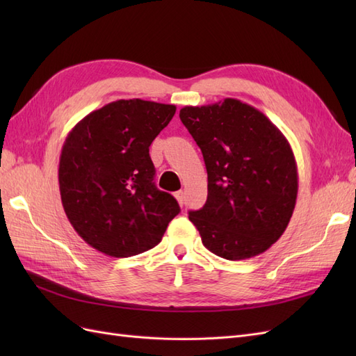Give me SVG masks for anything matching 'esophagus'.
I'll use <instances>...</instances> for the list:
<instances>
[{
  "mask_svg": "<svg viewBox=\"0 0 356 356\" xmlns=\"http://www.w3.org/2000/svg\"><path fill=\"white\" fill-rule=\"evenodd\" d=\"M175 199L178 200L179 207H184V193H182V191H177V193H175Z\"/></svg>",
  "mask_w": 356,
  "mask_h": 356,
  "instance_id": "34e87169",
  "label": "esophagus"
}]
</instances>
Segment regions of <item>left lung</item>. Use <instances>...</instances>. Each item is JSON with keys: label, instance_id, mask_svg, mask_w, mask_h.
<instances>
[{"label": "left lung", "instance_id": "left-lung-1", "mask_svg": "<svg viewBox=\"0 0 356 356\" xmlns=\"http://www.w3.org/2000/svg\"><path fill=\"white\" fill-rule=\"evenodd\" d=\"M179 118L208 172L207 203L188 212L202 243L232 261L267 251L296 208L298 175L288 139L261 111L233 98L187 105Z\"/></svg>", "mask_w": 356, "mask_h": 356}]
</instances>
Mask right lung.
<instances>
[{
  "mask_svg": "<svg viewBox=\"0 0 356 356\" xmlns=\"http://www.w3.org/2000/svg\"><path fill=\"white\" fill-rule=\"evenodd\" d=\"M175 105L120 99L75 124L59 159L62 207L80 238L105 255L124 258L154 248L179 207L154 184L149 145Z\"/></svg>",
  "mask_w": 356,
  "mask_h": 356,
  "instance_id": "add662e5",
  "label": "right lung"
}]
</instances>
